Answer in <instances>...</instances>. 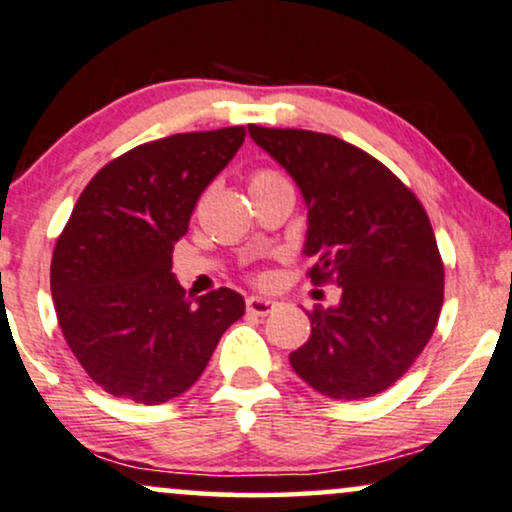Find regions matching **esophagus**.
Listing matches in <instances>:
<instances>
[{
	"label": "esophagus",
	"mask_w": 512,
	"mask_h": 512,
	"mask_svg": "<svg viewBox=\"0 0 512 512\" xmlns=\"http://www.w3.org/2000/svg\"><path fill=\"white\" fill-rule=\"evenodd\" d=\"M276 307H279V303H276V300L260 298V295H250V298L245 300V310H248L250 315H255V317L272 315Z\"/></svg>",
	"instance_id": "esophagus-1"
}]
</instances>
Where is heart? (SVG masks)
Wrapping results in <instances>:
<instances>
[{"label": "heart", "mask_w": 512, "mask_h": 512, "mask_svg": "<svg viewBox=\"0 0 512 512\" xmlns=\"http://www.w3.org/2000/svg\"><path fill=\"white\" fill-rule=\"evenodd\" d=\"M276 186H288V181L274 169H257L255 174L250 176V190L276 188Z\"/></svg>", "instance_id": "obj_1"}]
</instances>
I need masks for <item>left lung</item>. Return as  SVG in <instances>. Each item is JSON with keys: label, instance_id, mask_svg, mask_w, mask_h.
Segmentation results:
<instances>
[{"label": "left lung", "instance_id": "left-lung-1", "mask_svg": "<svg viewBox=\"0 0 512 512\" xmlns=\"http://www.w3.org/2000/svg\"><path fill=\"white\" fill-rule=\"evenodd\" d=\"M248 131L303 193L312 283L341 286L336 307L307 315L312 334L291 353L295 374L336 400L377 396L412 367L441 315L443 262L427 212L346 140L255 123Z\"/></svg>", "mask_w": 512, "mask_h": 512}]
</instances>
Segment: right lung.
Wrapping results in <instances>:
<instances>
[{"label":"right lung","instance_id":"right-lung-1","mask_svg":"<svg viewBox=\"0 0 512 512\" xmlns=\"http://www.w3.org/2000/svg\"><path fill=\"white\" fill-rule=\"evenodd\" d=\"M243 140L245 128L231 126L138 145L80 193L49 283L71 353L112 396L145 405L181 396L243 317L240 293L219 288L195 300L171 274L197 197Z\"/></svg>","mask_w":512,"mask_h":512}]
</instances>
